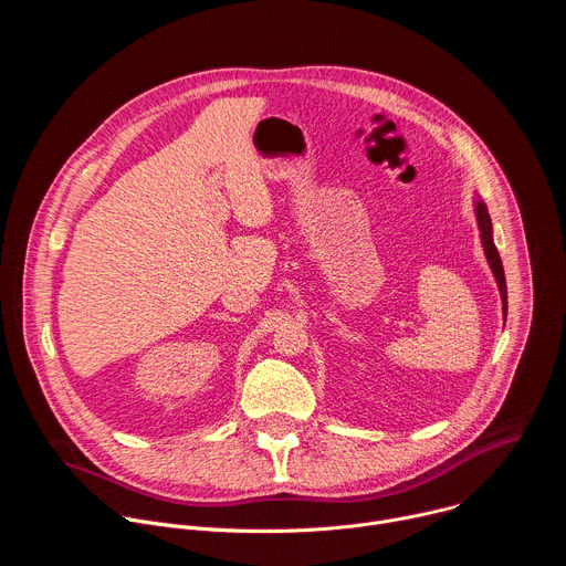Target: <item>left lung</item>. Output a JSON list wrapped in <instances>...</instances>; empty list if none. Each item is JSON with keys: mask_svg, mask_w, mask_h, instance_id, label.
<instances>
[{"mask_svg": "<svg viewBox=\"0 0 566 566\" xmlns=\"http://www.w3.org/2000/svg\"><path fill=\"white\" fill-rule=\"evenodd\" d=\"M476 221H479V230H481V241H483V251H486L489 264L495 273V280L500 284L502 291V302H504V319H506V277H504V266H502V258L495 249V241H493V223H491V214L486 210V203L476 201Z\"/></svg>", "mask_w": 566, "mask_h": 566, "instance_id": "obj_1", "label": "left lung"}]
</instances>
